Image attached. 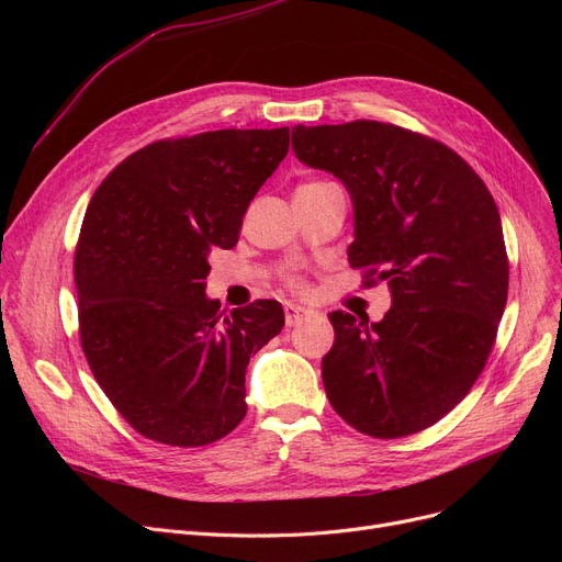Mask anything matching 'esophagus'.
I'll use <instances>...</instances> for the list:
<instances>
[{
  "label": "esophagus",
  "instance_id": "34e87169",
  "mask_svg": "<svg viewBox=\"0 0 562 562\" xmlns=\"http://www.w3.org/2000/svg\"><path fill=\"white\" fill-rule=\"evenodd\" d=\"M307 316H310V310H305V307H299V305H286L284 307V323H286L289 328L291 326H299V323L303 318H307Z\"/></svg>",
  "mask_w": 562,
  "mask_h": 562
}]
</instances>
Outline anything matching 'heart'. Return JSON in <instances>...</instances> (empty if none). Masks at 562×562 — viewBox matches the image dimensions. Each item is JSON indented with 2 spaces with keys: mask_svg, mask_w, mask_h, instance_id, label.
Returning a JSON list of instances; mask_svg holds the SVG:
<instances>
[{
  "mask_svg": "<svg viewBox=\"0 0 562 562\" xmlns=\"http://www.w3.org/2000/svg\"><path fill=\"white\" fill-rule=\"evenodd\" d=\"M307 184H318V182H307ZM305 187V184H303ZM293 284H301V282H293Z\"/></svg>",
  "mask_w": 562,
  "mask_h": 562,
  "instance_id": "b5f03b06",
  "label": "heart"
}]
</instances>
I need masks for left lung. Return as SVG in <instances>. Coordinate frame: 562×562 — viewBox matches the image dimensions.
<instances>
[{
    "instance_id": "8db88e82",
    "label": "left lung",
    "mask_w": 562,
    "mask_h": 562,
    "mask_svg": "<svg viewBox=\"0 0 562 562\" xmlns=\"http://www.w3.org/2000/svg\"><path fill=\"white\" fill-rule=\"evenodd\" d=\"M299 161L328 170L350 193L352 269L387 280L392 307L369 323L328 318L335 346L323 387L356 430L396 439L437 424L469 394L508 301V255L496 202L445 143L390 123L296 125Z\"/></svg>"
}]
</instances>
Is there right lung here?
Segmentation results:
<instances>
[{
	"label": "right lung",
	"instance_id": "obj_1",
	"mask_svg": "<svg viewBox=\"0 0 562 562\" xmlns=\"http://www.w3.org/2000/svg\"><path fill=\"white\" fill-rule=\"evenodd\" d=\"M289 153V127L166 138L117 164L75 252L79 337L98 385L143 437L204 447L246 417V367L284 326L278 301L221 312L210 252Z\"/></svg>",
	"mask_w": 562,
	"mask_h": 562
}]
</instances>
